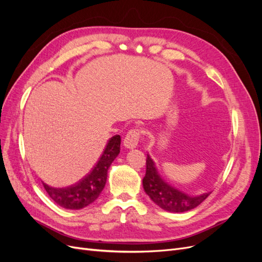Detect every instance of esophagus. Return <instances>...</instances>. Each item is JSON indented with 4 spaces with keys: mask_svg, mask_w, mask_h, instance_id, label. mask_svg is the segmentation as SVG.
Here are the masks:
<instances>
[{
    "mask_svg": "<svg viewBox=\"0 0 262 262\" xmlns=\"http://www.w3.org/2000/svg\"><path fill=\"white\" fill-rule=\"evenodd\" d=\"M139 139H140V130L132 129L126 133V136L123 140V145L126 148L137 147L139 144Z\"/></svg>",
    "mask_w": 262,
    "mask_h": 262,
    "instance_id": "1",
    "label": "esophagus"
}]
</instances>
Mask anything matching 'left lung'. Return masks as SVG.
Segmentation results:
<instances>
[{
    "label": "left lung",
    "instance_id": "8db88e82",
    "mask_svg": "<svg viewBox=\"0 0 262 262\" xmlns=\"http://www.w3.org/2000/svg\"><path fill=\"white\" fill-rule=\"evenodd\" d=\"M142 182H143L144 191L150 198V200L161 209L173 213L187 212L196 208L211 193L205 192L201 195L193 196L170 186L162 178L149 155L146 158V172Z\"/></svg>",
    "mask_w": 262,
    "mask_h": 262
}]
</instances>
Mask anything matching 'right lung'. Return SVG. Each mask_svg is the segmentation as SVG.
Returning a JSON list of instances; mask_svg holds the SVG:
<instances>
[{
    "instance_id": "right-lung-1",
    "label": "right lung",
    "mask_w": 262,
    "mask_h": 262,
    "mask_svg": "<svg viewBox=\"0 0 262 262\" xmlns=\"http://www.w3.org/2000/svg\"><path fill=\"white\" fill-rule=\"evenodd\" d=\"M120 136L109 139L96 165L76 184L66 188H53L42 182L47 193L60 207L69 210H81L93 203L105 188L108 169L120 153Z\"/></svg>"
}]
</instances>
